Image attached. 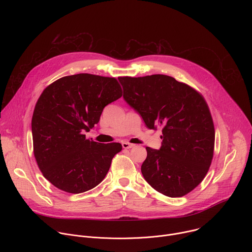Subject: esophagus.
Wrapping results in <instances>:
<instances>
[{
    "mask_svg": "<svg viewBox=\"0 0 252 252\" xmlns=\"http://www.w3.org/2000/svg\"><path fill=\"white\" fill-rule=\"evenodd\" d=\"M122 146H123L124 149H131V148L134 147V145H132V143H129V142H126V141L123 142Z\"/></svg>",
    "mask_w": 252,
    "mask_h": 252,
    "instance_id": "1",
    "label": "esophagus"
}]
</instances>
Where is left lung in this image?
I'll list each match as a JSON object with an SVG mask.
<instances>
[{
    "instance_id": "obj_1",
    "label": "left lung",
    "mask_w": 252,
    "mask_h": 252,
    "mask_svg": "<svg viewBox=\"0 0 252 252\" xmlns=\"http://www.w3.org/2000/svg\"><path fill=\"white\" fill-rule=\"evenodd\" d=\"M124 99L150 129L162 127L159 150L146 148L141 173L157 191L181 197L194 189L213 157L214 126L196 91L164 75L121 77Z\"/></svg>"
}]
</instances>
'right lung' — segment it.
<instances>
[{"label":"right lung","mask_w":252,"mask_h":252,"mask_svg":"<svg viewBox=\"0 0 252 252\" xmlns=\"http://www.w3.org/2000/svg\"><path fill=\"white\" fill-rule=\"evenodd\" d=\"M122 95L115 78L90 74L63 77L45 89L34 106L32 134L35 160L53 186L82 193L102 182L122 145L93 141L85 132Z\"/></svg>","instance_id":"right-lung-1"}]
</instances>
